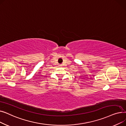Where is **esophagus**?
<instances>
[{
	"mask_svg": "<svg viewBox=\"0 0 126 126\" xmlns=\"http://www.w3.org/2000/svg\"><path fill=\"white\" fill-rule=\"evenodd\" d=\"M59 66H62V64H60Z\"/></svg>",
	"mask_w": 126,
	"mask_h": 126,
	"instance_id": "obj_1",
	"label": "esophagus"
}]
</instances>
